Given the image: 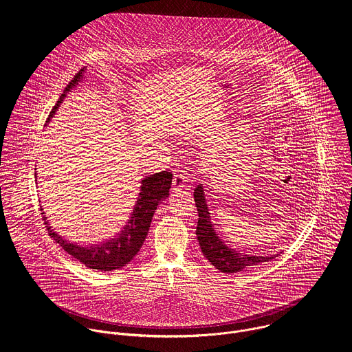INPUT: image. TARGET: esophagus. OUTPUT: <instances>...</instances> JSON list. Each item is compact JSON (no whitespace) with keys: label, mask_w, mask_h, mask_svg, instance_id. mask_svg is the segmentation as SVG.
<instances>
[{"label":"esophagus","mask_w":352,"mask_h":352,"mask_svg":"<svg viewBox=\"0 0 352 352\" xmlns=\"http://www.w3.org/2000/svg\"><path fill=\"white\" fill-rule=\"evenodd\" d=\"M186 182H187V177L183 173H175L173 175V182H172V190L175 192L183 190L186 187Z\"/></svg>","instance_id":"34e87169"}]
</instances>
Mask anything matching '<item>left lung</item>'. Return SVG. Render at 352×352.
<instances>
[{
  "label": "left lung",
  "mask_w": 352,
  "mask_h": 352,
  "mask_svg": "<svg viewBox=\"0 0 352 352\" xmlns=\"http://www.w3.org/2000/svg\"><path fill=\"white\" fill-rule=\"evenodd\" d=\"M194 199L198 208L199 219L197 226V236L201 245L203 254L207 257V260L221 272L234 274L240 272L243 270H247L250 267L260 265L261 263L270 261L275 258L276 256H251L239 253L232 248H229L226 244L221 241L218 234L215 233L212 223L210 221V212L204 199V192L201 184L197 186L194 191Z\"/></svg>",
  "instance_id": "1"
}]
</instances>
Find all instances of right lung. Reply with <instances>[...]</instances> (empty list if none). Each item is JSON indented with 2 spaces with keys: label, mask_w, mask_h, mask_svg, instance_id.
<instances>
[{
  "label": "right lung",
  "mask_w": 352,
  "mask_h": 352,
  "mask_svg": "<svg viewBox=\"0 0 352 352\" xmlns=\"http://www.w3.org/2000/svg\"><path fill=\"white\" fill-rule=\"evenodd\" d=\"M84 69H81L74 78L69 82L65 92L70 91L81 78ZM66 95L62 94L59 100L51 109L50 115L47 118V122L55 113L56 108L63 100ZM172 184V173L168 170H162L158 173L151 175L142 180L141 192L138 197V201L135 203V207L133 210L131 218L127 222V225L123 228L120 234L118 237L109 240L108 243L99 244V245H89V247H81L72 243H67L62 237H59L56 233L49 226V222L45 219L46 229L49 232V236L54 239L62 250L67 252L70 256L85 264L88 268L100 270V271H112L124 267L129 264L133 257L140 252L151 228L153 214L158 206V203L169 197V188ZM43 214V212H42Z\"/></svg>",
  "instance_id": "add662e5"
}]
</instances>
